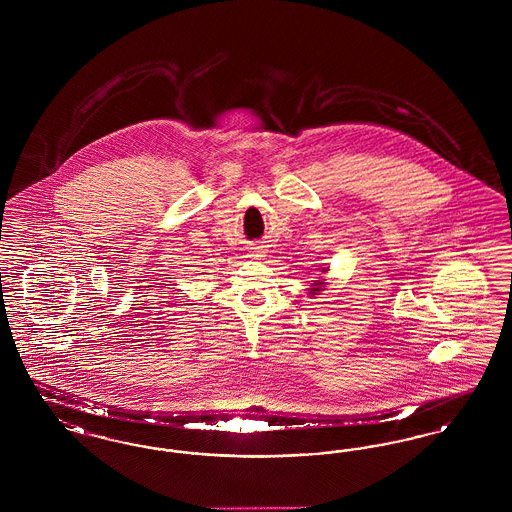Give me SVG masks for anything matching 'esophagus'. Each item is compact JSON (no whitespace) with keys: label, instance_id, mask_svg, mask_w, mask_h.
I'll return each instance as SVG.
<instances>
[{"label":"esophagus","instance_id":"34e87169","mask_svg":"<svg viewBox=\"0 0 512 512\" xmlns=\"http://www.w3.org/2000/svg\"><path fill=\"white\" fill-rule=\"evenodd\" d=\"M255 249H259V247H255ZM249 257H259V251L255 255H249Z\"/></svg>","mask_w":512,"mask_h":512}]
</instances>
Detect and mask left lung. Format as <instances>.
Masks as SVG:
<instances>
[{
    "label": "left lung",
    "mask_w": 512,
    "mask_h": 512,
    "mask_svg": "<svg viewBox=\"0 0 512 512\" xmlns=\"http://www.w3.org/2000/svg\"><path fill=\"white\" fill-rule=\"evenodd\" d=\"M317 292H320V290H318V288H315V290H311V293H317Z\"/></svg>",
    "instance_id": "1"
}]
</instances>
